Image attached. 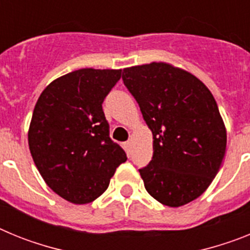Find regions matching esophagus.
Listing matches in <instances>:
<instances>
[{
  "mask_svg": "<svg viewBox=\"0 0 250 250\" xmlns=\"http://www.w3.org/2000/svg\"><path fill=\"white\" fill-rule=\"evenodd\" d=\"M124 146H125V150H126L127 154H130L131 152V141L127 140L125 144H124Z\"/></svg>",
  "mask_w": 250,
  "mask_h": 250,
  "instance_id": "esophagus-1",
  "label": "esophagus"
}]
</instances>
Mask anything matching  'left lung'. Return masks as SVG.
<instances>
[{"instance_id":"obj_1","label":"left lung","mask_w":250,"mask_h":250,"mask_svg":"<svg viewBox=\"0 0 250 250\" xmlns=\"http://www.w3.org/2000/svg\"><path fill=\"white\" fill-rule=\"evenodd\" d=\"M123 81L152 131V159L139 169L145 189L167 207L193 202L218 174L227 147L215 99L194 75L164 62L124 68Z\"/></svg>"}]
</instances>
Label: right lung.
I'll list each match as a JSON object with an SVG mask.
<instances>
[{"mask_svg":"<svg viewBox=\"0 0 250 250\" xmlns=\"http://www.w3.org/2000/svg\"><path fill=\"white\" fill-rule=\"evenodd\" d=\"M121 70L81 68L59 77L40 95L28 146L46 184L74 204L94 202L126 161L110 138L103 103Z\"/></svg>","mask_w":250,"mask_h":250,"instance_id":"obj_1","label":"right lung"}]
</instances>
